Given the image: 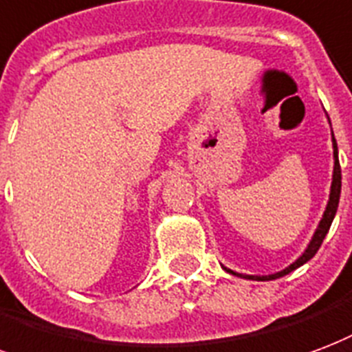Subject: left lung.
I'll use <instances>...</instances> for the list:
<instances>
[{"instance_id": "left-lung-1", "label": "left lung", "mask_w": 352, "mask_h": 352, "mask_svg": "<svg viewBox=\"0 0 352 352\" xmlns=\"http://www.w3.org/2000/svg\"><path fill=\"white\" fill-rule=\"evenodd\" d=\"M332 145H334V175H332V186H330V197H329V205H327V210H324V214H322L321 222H319V228L315 229L314 236H311V241H309L308 248L306 252L302 254L298 259H296L293 265H289L287 269H283L282 272H276V274L270 276H248V274H236L233 270L223 269L231 272V274L241 276V278H246V280H276V278H282V276L289 274V272H293L295 269H298L300 265H304L306 261H309L311 257L317 254V250L321 248L322 241H324V236L329 233L330 226H332V220H334L336 210H338V203H340V194H342V168H340V160H338V143L334 140V134H332Z\"/></svg>"}]
</instances>
